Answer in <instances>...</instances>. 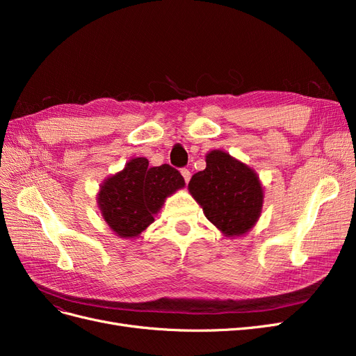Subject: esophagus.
I'll use <instances>...</instances> for the list:
<instances>
[{
    "mask_svg": "<svg viewBox=\"0 0 356 356\" xmlns=\"http://www.w3.org/2000/svg\"><path fill=\"white\" fill-rule=\"evenodd\" d=\"M181 174H182V177H184L186 182H188V181H190V178H191V172H190L188 169H181Z\"/></svg>",
    "mask_w": 356,
    "mask_h": 356,
    "instance_id": "1",
    "label": "esophagus"
}]
</instances>
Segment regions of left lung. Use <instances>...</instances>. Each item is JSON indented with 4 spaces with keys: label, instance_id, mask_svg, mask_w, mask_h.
I'll return each mask as SVG.
<instances>
[{
    "label": "left lung",
    "instance_id": "1",
    "mask_svg": "<svg viewBox=\"0 0 356 356\" xmlns=\"http://www.w3.org/2000/svg\"><path fill=\"white\" fill-rule=\"evenodd\" d=\"M188 191L225 238L245 236L261 215L264 188L260 177L222 149L207 154V168L191 177Z\"/></svg>",
    "mask_w": 356,
    "mask_h": 356
}]
</instances>
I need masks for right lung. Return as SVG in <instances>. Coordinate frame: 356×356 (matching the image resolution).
Instances as JSON below:
<instances>
[{"instance_id":"obj_1","label":"right lung","mask_w":356,"mask_h":356,"mask_svg":"<svg viewBox=\"0 0 356 356\" xmlns=\"http://www.w3.org/2000/svg\"><path fill=\"white\" fill-rule=\"evenodd\" d=\"M184 187L186 181L177 169L148 166L145 157H134L120 172L102 181L96 200L114 234L135 239L154 221L165 200Z\"/></svg>"}]
</instances>
